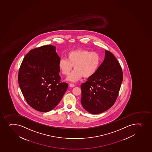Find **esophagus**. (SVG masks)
<instances>
[{
    "instance_id": "34e87169",
    "label": "esophagus",
    "mask_w": 152,
    "mask_h": 152,
    "mask_svg": "<svg viewBox=\"0 0 152 152\" xmlns=\"http://www.w3.org/2000/svg\"><path fill=\"white\" fill-rule=\"evenodd\" d=\"M69 86L70 87H74L75 85L73 84H72V83H70V84H69Z\"/></svg>"
}]
</instances>
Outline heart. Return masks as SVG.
<instances>
[{
	"label": "heart",
	"instance_id": "b5f03b06",
	"mask_svg": "<svg viewBox=\"0 0 152 152\" xmlns=\"http://www.w3.org/2000/svg\"><path fill=\"white\" fill-rule=\"evenodd\" d=\"M101 63L100 55L97 52L89 50L71 51L67 54V59L60 60L58 66L62 73L67 76L74 67L67 78L69 81L76 82L83 77L89 78L93 76L99 68Z\"/></svg>",
	"mask_w": 152,
	"mask_h": 152
}]
</instances>
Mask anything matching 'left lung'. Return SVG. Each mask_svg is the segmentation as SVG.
<instances>
[{
  "label": "left lung",
  "instance_id": "1",
  "mask_svg": "<svg viewBox=\"0 0 152 152\" xmlns=\"http://www.w3.org/2000/svg\"><path fill=\"white\" fill-rule=\"evenodd\" d=\"M119 62L111 52L105 50V58L95 74L81 86V103L92 114L102 113L116 101L123 81Z\"/></svg>",
  "mask_w": 152,
  "mask_h": 152
}]
</instances>
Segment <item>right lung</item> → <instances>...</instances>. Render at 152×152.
Wrapping results in <instances>:
<instances>
[{
    "label": "right lung",
    "mask_w": 152,
    "mask_h": 152,
    "mask_svg": "<svg viewBox=\"0 0 152 152\" xmlns=\"http://www.w3.org/2000/svg\"><path fill=\"white\" fill-rule=\"evenodd\" d=\"M60 60L55 46L45 45L30 50L21 64L19 87L28 105L37 111L53 109L67 89V83L60 81Z\"/></svg>",
    "instance_id": "obj_1"
}]
</instances>
